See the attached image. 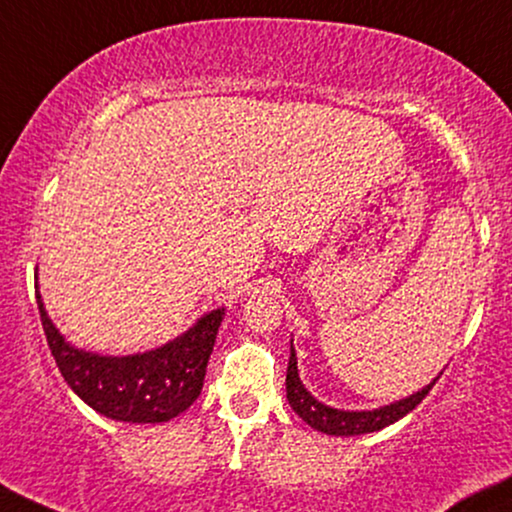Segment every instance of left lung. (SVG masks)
<instances>
[{
	"mask_svg": "<svg viewBox=\"0 0 512 512\" xmlns=\"http://www.w3.org/2000/svg\"><path fill=\"white\" fill-rule=\"evenodd\" d=\"M437 380H432L428 387L411 394V397L397 401V404L383 406V409L373 411H340L331 409V406L321 404L319 399H314L312 394L304 390L300 383V375H297V359L295 349L290 345V361H288V375H286V394L293 411L300 416L304 423L312 425L314 430L326 432V435H338V437H352V435H366V432L383 430L387 425L397 423L399 418H404L406 413L416 409V406L428 397V392L435 387Z\"/></svg>",
	"mask_w": 512,
	"mask_h": 512,
	"instance_id": "8db88e82",
	"label": "left lung"
}]
</instances>
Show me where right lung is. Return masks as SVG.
I'll return each instance as SVG.
<instances>
[{"instance_id":"1","label":"right lung","mask_w":512,"mask_h":512,"mask_svg":"<svg viewBox=\"0 0 512 512\" xmlns=\"http://www.w3.org/2000/svg\"><path fill=\"white\" fill-rule=\"evenodd\" d=\"M37 295L44 335L66 383L101 416L125 423H165L186 411L203 390L224 309L205 314L191 331L134 357H101L63 340Z\"/></svg>"}]
</instances>
